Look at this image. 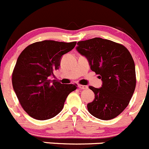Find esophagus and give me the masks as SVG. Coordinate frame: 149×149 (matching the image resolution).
I'll use <instances>...</instances> for the list:
<instances>
[{
  "label": "esophagus",
  "instance_id": "obj_1",
  "mask_svg": "<svg viewBox=\"0 0 149 149\" xmlns=\"http://www.w3.org/2000/svg\"><path fill=\"white\" fill-rule=\"evenodd\" d=\"M78 87H79V89H82V90H85V89L88 88V87H87V86L82 85H78Z\"/></svg>",
  "mask_w": 149,
  "mask_h": 149
}]
</instances>
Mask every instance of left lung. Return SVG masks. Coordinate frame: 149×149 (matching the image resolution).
Listing matches in <instances>:
<instances>
[{"instance_id": "1", "label": "left lung", "mask_w": 149, "mask_h": 149, "mask_svg": "<svg viewBox=\"0 0 149 149\" xmlns=\"http://www.w3.org/2000/svg\"><path fill=\"white\" fill-rule=\"evenodd\" d=\"M76 49L102 82L100 88L89 87L95 93L94 100L87 104L89 113L100 120L117 117L128 106L136 88L131 53L122 44L102 38L79 41Z\"/></svg>"}]
</instances>
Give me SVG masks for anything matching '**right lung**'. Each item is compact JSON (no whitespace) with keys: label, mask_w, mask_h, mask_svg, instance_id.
<instances>
[{"label":"right lung","mask_w":149,"mask_h":149,"mask_svg":"<svg viewBox=\"0 0 149 149\" xmlns=\"http://www.w3.org/2000/svg\"><path fill=\"white\" fill-rule=\"evenodd\" d=\"M76 41L45 40L29 45L21 53L12 74V85L24 110L36 120H47L63 109L77 85L50 80L60 66L62 56L74 49Z\"/></svg>","instance_id":"add662e5"}]
</instances>
